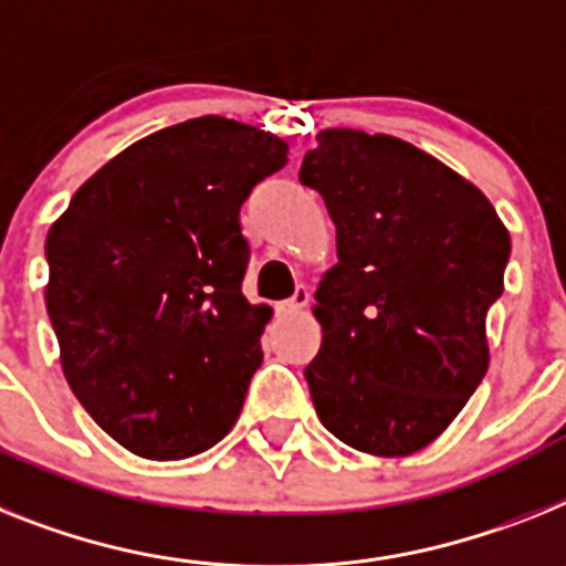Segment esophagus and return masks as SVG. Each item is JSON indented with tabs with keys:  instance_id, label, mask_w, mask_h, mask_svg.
Returning a JSON list of instances; mask_svg holds the SVG:
<instances>
[{
	"instance_id": "esophagus-1",
	"label": "esophagus",
	"mask_w": 566,
	"mask_h": 566,
	"mask_svg": "<svg viewBox=\"0 0 566 566\" xmlns=\"http://www.w3.org/2000/svg\"><path fill=\"white\" fill-rule=\"evenodd\" d=\"M307 302H311V291H307V287H296V293H293L291 298H284V302L275 305V313H279V316H293V313L305 311Z\"/></svg>"
}]
</instances>
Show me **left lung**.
Segmentation results:
<instances>
[{"label":"left lung","mask_w":566,"mask_h":566,"mask_svg":"<svg viewBox=\"0 0 566 566\" xmlns=\"http://www.w3.org/2000/svg\"><path fill=\"white\" fill-rule=\"evenodd\" d=\"M298 180L325 198L336 261L305 368L322 426L379 458L440 437L489 368L510 232L481 189L391 135L325 129Z\"/></svg>","instance_id":"8db88e82"}]
</instances>
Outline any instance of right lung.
I'll return each instance as SVG.
<instances>
[{
	"label": "right lung",
	"instance_id": "obj_1",
	"mask_svg": "<svg viewBox=\"0 0 566 566\" xmlns=\"http://www.w3.org/2000/svg\"><path fill=\"white\" fill-rule=\"evenodd\" d=\"M287 164L282 137L195 117L74 192L45 239V307L71 391L149 460L207 452L239 420L270 307L241 293V203Z\"/></svg>",
	"mask_w": 566,
	"mask_h": 566
}]
</instances>
